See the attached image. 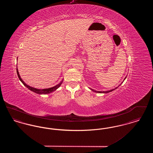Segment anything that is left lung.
Instances as JSON below:
<instances>
[{
    "label": "left lung",
    "mask_w": 153,
    "mask_h": 153,
    "mask_svg": "<svg viewBox=\"0 0 153 153\" xmlns=\"http://www.w3.org/2000/svg\"><path fill=\"white\" fill-rule=\"evenodd\" d=\"M126 77H125V79H124L123 81H124V80L126 79ZM120 85H119V86H120ZM119 86H118L117 87H119ZM117 87L115 88H114V89H111V90H110V91H95V90H94V89H91V88H89V89H90L91 90H92V91H94V92H96V93H100V94H102H102H107V93L110 92H111V91H114L115 89H117Z\"/></svg>",
    "instance_id": "1"
}]
</instances>
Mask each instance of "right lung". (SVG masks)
I'll return each mask as SVG.
<instances>
[{"mask_svg": "<svg viewBox=\"0 0 153 153\" xmlns=\"http://www.w3.org/2000/svg\"><path fill=\"white\" fill-rule=\"evenodd\" d=\"M16 73H17L18 76V77H19V79L20 81L22 82V84H23L29 90L31 91H33V92H35V93H36L37 94H39V95H46V94H51V92H53L55 91L56 89H57L59 87L61 86V85L62 84V82H63V80H64L62 79V80H61V81H60V82H59L58 84L56 85V86L53 87L40 89L32 87L30 86L29 85L26 84V83L23 81L22 79H21V76H20V74H19V72H18V68H16Z\"/></svg>", "mask_w": 153, "mask_h": 153, "instance_id": "obj_1", "label": "right lung"}]
</instances>
